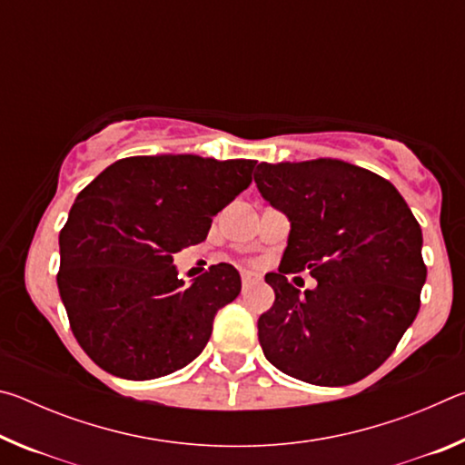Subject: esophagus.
<instances>
[{
	"mask_svg": "<svg viewBox=\"0 0 465 465\" xmlns=\"http://www.w3.org/2000/svg\"><path fill=\"white\" fill-rule=\"evenodd\" d=\"M258 281H261V274H258V272H252V271H243L242 272V285L243 287L254 285V282H258Z\"/></svg>",
	"mask_w": 465,
	"mask_h": 465,
	"instance_id": "1",
	"label": "esophagus"
}]
</instances>
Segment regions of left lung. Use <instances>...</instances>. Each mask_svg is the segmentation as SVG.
<instances>
[{
  "label": "left lung",
  "instance_id": "obj_1",
  "mask_svg": "<svg viewBox=\"0 0 465 465\" xmlns=\"http://www.w3.org/2000/svg\"><path fill=\"white\" fill-rule=\"evenodd\" d=\"M261 194L287 213L272 308L258 318L264 357L295 380L349 385L375 371L420 308L422 232L388 180L341 160L258 163ZM319 287L299 294L289 272Z\"/></svg>",
  "mask_w": 465,
  "mask_h": 465
}]
</instances>
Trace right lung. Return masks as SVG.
<instances>
[{
  "mask_svg": "<svg viewBox=\"0 0 465 465\" xmlns=\"http://www.w3.org/2000/svg\"><path fill=\"white\" fill-rule=\"evenodd\" d=\"M254 166L191 153L124 157L77 194L59 233L57 285L75 341L98 367L143 381L201 355L215 313L240 295V272L222 262L184 285L174 254L207 238Z\"/></svg>",
  "mask_w": 465,
  "mask_h": 465,
  "instance_id": "1",
  "label": "right lung"
}]
</instances>
